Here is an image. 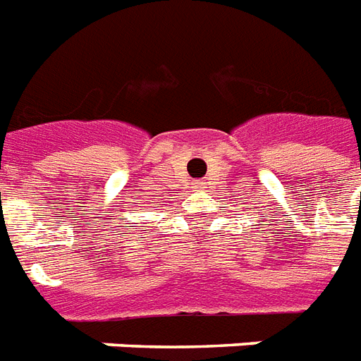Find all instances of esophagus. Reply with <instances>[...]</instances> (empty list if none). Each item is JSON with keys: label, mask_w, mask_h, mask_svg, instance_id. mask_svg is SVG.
<instances>
[{"label": "esophagus", "mask_w": 361, "mask_h": 361, "mask_svg": "<svg viewBox=\"0 0 361 361\" xmlns=\"http://www.w3.org/2000/svg\"><path fill=\"white\" fill-rule=\"evenodd\" d=\"M193 189H204V181H193Z\"/></svg>", "instance_id": "obj_1"}]
</instances>
